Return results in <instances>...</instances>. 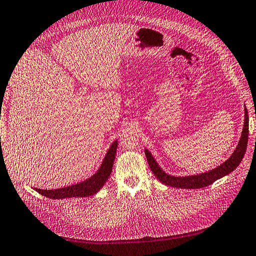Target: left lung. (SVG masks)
Returning a JSON list of instances; mask_svg holds the SVG:
<instances>
[{
    "label": "left lung",
    "instance_id": "obj_1",
    "mask_svg": "<svg viewBox=\"0 0 256 256\" xmlns=\"http://www.w3.org/2000/svg\"><path fill=\"white\" fill-rule=\"evenodd\" d=\"M248 110L246 108V118H244V126H243L242 135L239 144H238L234 152L231 155V157L226 160V162L218 166L217 168L212 169L210 171H207L205 174H196V176H172L166 174L162 169L159 168L156 160L154 159L152 154L145 150V155L147 158L148 164L152 171V174L157 176V179L162 182L166 186H174V188H200L210 186L216 180L220 179V178L227 176L231 171H234L238 166L240 164L241 160L244 156L246 146H248Z\"/></svg>",
    "mask_w": 256,
    "mask_h": 256
}]
</instances>
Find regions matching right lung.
<instances>
[{
  "mask_svg": "<svg viewBox=\"0 0 256 256\" xmlns=\"http://www.w3.org/2000/svg\"><path fill=\"white\" fill-rule=\"evenodd\" d=\"M118 142H112L108 152L101 164L100 169L92 176L89 178L86 181L74 184L68 188H58V190H40L36 188V191L41 195L46 196L53 200H62L68 198H86V196L96 194L99 190L104 186L106 181L111 174L112 166L114 162Z\"/></svg>",
  "mask_w": 256,
  "mask_h": 256,
  "instance_id": "obj_1",
  "label": "right lung"
}]
</instances>
